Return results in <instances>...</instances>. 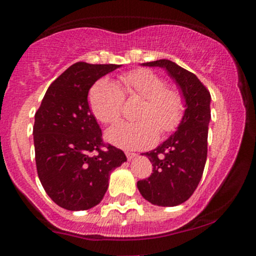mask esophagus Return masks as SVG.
Listing matches in <instances>:
<instances>
[{
  "mask_svg": "<svg viewBox=\"0 0 256 256\" xmlns=\"http://www.w3.org/2000/svg\"><path fill=\"white\" fill-rule=\"evenodd\" d=\"M137 156L136 152H126V158H128V161H131L132 158H134Z\"/></svg>",
  "mask_w": 256,
  "mask_h": 256,
  "instance_id": "1",
  "label": "esophagus"
}]
</instances>
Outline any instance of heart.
Returning a JSON list of instances; mask_svg holds the SVG:
<instances>
[{"instance_id":"heart-1","label":"heart","mask_w":256,"mask_h":256,"mask_svg":"<svg viewBox=\"0 0 256 256\" xmlns=\"http://www.w3.org/2000/svg\"><path fill=\"white\" fill-rule=\"evenodd\" d=\"M124 94L144 98L134 122H119L106 132V140L125 150L152 146L160 134L176 130L184 114L183 98L177 90L166 88L162 78L149 70H134L120 77V86L110 79H100L89 91V106L95 118L104 124L118 122Z\"/></svg>"}]
</instances>
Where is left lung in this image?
Segmentation results:
<instances>
[{
  "mask_svg": "<svg viewBox=\"0 0 256 256\" xmlns=\"http://www.w3.org/2000/svg\"><path fill=\"white\" fill-rule=\"evenodd\" d=\"M142 66L165 70L179 88L184 114L177 131L154 150L144 152L152 164L148 179L137 182L140 195L152 204L174 207L192 195L201 180L207 160L210 94L192 72L161 58Z\"/></svg>",
  "mask_w": 256,
  "mask_h": 256,
  "instance_id": "1",
  "label": "left lung"
}]
</instances>
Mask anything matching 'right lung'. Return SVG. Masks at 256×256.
Returning a JSON list of instances; mask_svg holds the SVG:
<instances>
[{
	"label": "right lung",
	"instance_id": "right-lung-1",
	"mask_svg": "<svg viewBox=\"0 0 256 256\" xmlns=\"http://www.w3.org/2000/svg\"><path fill=\"white\" fill-rule=\"evenodd\" d=\"M119 67L72 64L50 84L34 114L38 178L49 198L67 210H86L98 204L110 172L128 160L124 152L102 143L101 128L88 101L95 82ZM92 151L98 152L91 156Z\"/></svg>",
	"mask_w": 256,
	"mask_h": 256
}]
</instances>
